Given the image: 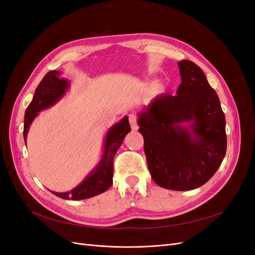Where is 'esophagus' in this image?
Wrapping results in <instances>:
<instances>
[{"label": "esophagus", "mask_w": 255, "mask_h": 255, "mask_svg": "<svg viewBox=\"0 0 255 255\" xmlns=\"http://www.w3.org/2000/svg\"><path fill=\"white\" fill-rule=\"evenodd\" d=\"M128 121H129V125L132 129L136 130L137 129V120H136V116L134 114H130L128 116Z\"/></svg>", "instance_id": "esophagus-1"}]
</instances>
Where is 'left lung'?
Returning <instances> with one entry per match:
<instances>
[{
    "instance_id": "8db88e82",
    "label": "left lung",
    "mask_w": 255,
    "mask_h": 255,
    "mask_svg": "<svg viewBox=\"0 0 255 255\" xmlns=\"http://www.w3.org/2000/svg\"><path fill=\"white\" fill-rule=\"evenodd\" d=\"M177 65L182 83L176 95L156 97L138 115L137 123L153 181L182 191L202 186L218 170L227 134L219 98L201 68L190 60Z\"/></svg>"
}]
</instances>
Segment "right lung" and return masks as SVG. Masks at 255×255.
<instances>
[{
	"label": "right lung",
	"mask_w": 255,
	"mask_h": 255,
	"mask_svg": "<svg viewBox=\"0 0 255 255\" xmlns=\"http://www.w3.org/2000/svg\"><path fill=\"white\" fill-rule=\"evenodd\" d=\"M59 74L60 72L55 70L48 72L35 90L32 102L27 106L24 116L23 137H24L25 144L29 126L32 125L38 113L42 110L49 109L66 94L69 87V81L61 78L59 79ZM129 132L130 127L128 118L126 116L125 118L118 123H116L107 132L104 142V153L100 163L95 168V170H92L80 185L70 191H51L52 194L66 200H83L95 197L106 191L113 184L114 156L123 139H125L126 135Z\"/></svg>",
	"instance_id": "obj_1"
}]
</instances>
